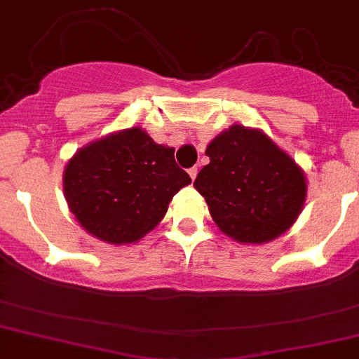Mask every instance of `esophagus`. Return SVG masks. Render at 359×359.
Segmentation results:
<instances>
[{
  "label": "esophagus",
  "instance_id": "34e87169",
  "mask_svg": "<svg viewBox=\"0 0 359 359\" xmlns=\"http://www.w3.org/2000/svg\"><path fill=\"white\" fill-rule=\"evenodd\" d=\"M189 174H190V177H192V180H196V177H197V167H192V169H189Z\"/></svg>",
  "mask_w": 359,
  "mask_h": 359
}]
</instances>
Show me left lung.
<instances>
[{
  "instance_id": "1",
  "label": "left lung",
  "mask_w": 359,
  "mask_h": 359,
  "mask_svg": "<svg viewBox=\"0 0 359 359\" xmlns=\"http://www.w3.org/2000/svg\"><path fill=\"white\" fill-rule=\"evenodd\" d=\"M206 155L210 163L194 187L222 233L257 245L294 224L306 199L305 172L264 132L229 126L208 144Z\"/></svg>"
}]
</instances>
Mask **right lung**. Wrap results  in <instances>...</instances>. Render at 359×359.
Instances as JSON below:
<instances>
[{"mask_svg": "<svg viewBox=\"0 0 359 359\" xmlns=\"http://www.w3.org/2000/svg\"><path fill=\"white\" fill-rule=\"evenodd\" d=\"M192 183L141 126L90 142L68 160L63 190L81 227L111 245L135 243L155 229L169 203Z\"/></svg>", "mask_w": 359, "mask_h": 359, "instance_id": "1", "label": "right lung"}]
</instances>
